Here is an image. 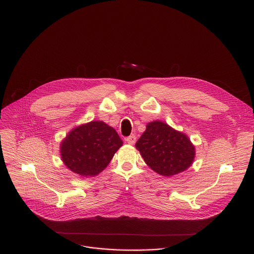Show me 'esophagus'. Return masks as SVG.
I'll list each match as a JSON object with an SVG mask.
<instances>
[{"label": "esophagus", "mask_w": 254, "mask_h": 254, "mask_svg": "<svg viewBox=\"0 0 254 254\" xmlns=\"http://www.w3.org/2000/svg\"><path fill=\"white\" fill-rule=\"evenodd\" d=\"M126 142H127L128 144H130V145L135 144V142H136V136H135V135H130V136H128V137L126 138Z\"/></svg>", "instance_id": "esophagus-1"}]
</instances>
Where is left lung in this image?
<instances>
[{"instance_id":"8db88e82","label":"left lung","mask_w":254,"mask_h":254,"mask_svg":"<svg viewBox=\"0 0 254 254\" xmlns=\"http://www.w3.org/2000/svg\"><path fill=\"white\" fill-rule=\"evenodd\" d=\"M135 146L146 164L166 177L187 170L194 158L189 138L161 121L149 123Z\"/></svg>"}]
</instances>
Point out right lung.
I'll return each instance as SVG.
<instances>
[{
    "label": "right lung",
    "instance_id": "1",
    "mask_svg": "<svg viewBox=\"0 0 254 254\" xmlns=\"http://www.w3.org/2000/svg\"><path fill=\"white\" fill-rule=\"evenodd\" d=\"M123 142L117 132L102 121L73 129L61 145L62 158L72 172L92 177L110 163Z\"/></svg>",
    "mask_w": 254,
    "mask_h": 254
}]
</instances>
